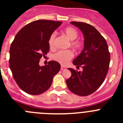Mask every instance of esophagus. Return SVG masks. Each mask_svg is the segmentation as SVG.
Segmentation results:
<instances>
[{"mask_svg": "<svg viewBox=\"0 0 123 123\" xmlns=\"http://www.w3.org/2000/svg\"><path fill=\"white\" fill-rule=\"evenodd\" d=\"M66 69V67H64V66H62V65L61 66V69H62V70H63V69Z\"/></svg>", "mask_w": 123, "mask_h": 123, "instance_id": "obj_1", "label": "esophagus"}]
</instances>
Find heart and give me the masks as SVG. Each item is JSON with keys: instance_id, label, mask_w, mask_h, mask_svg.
I'll use <instances>...</instances> for the list:
<instances>
[{"instance_id": "heart-1", "label": "heart", "mask_w": 123, "mask_h": 123, "mask_svg": "<svg viewBox=\"0 0 123 123\" xmlns=\"http://www.w3.org/2000/svg\"><path fill=\"white\" fill-rule=\"evenodd\" d=\"M65 35L69 40H71L70 45L75 50H79L83 47V42L80 39H76L78 36V31L73 27H67L64 29ZM56 33L55 32H52L49 39V44L52 49L55 47V39H56ZM74 56V53L71 50H60L54 54L53 58L55 61L60 63L63 65H67Z\"/></svg>"}]
</instances>
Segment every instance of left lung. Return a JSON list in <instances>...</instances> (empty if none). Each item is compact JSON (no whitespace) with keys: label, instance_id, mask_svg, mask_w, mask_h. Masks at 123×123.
<instances>
[{"label":"left lung","instance_id":"left-lung-1","mask_svg":"<svg viewBox=\"0 0 123 123\" xmlns=\"http://www.w3.org/2000/svg\"><path fill=\"white\" fill-rule=\"evenodd\" d=\"M71 23L81 29L84 36V48L73 62L77 68L82 67L83 70L68 68L71 76L66 82L73 93L87 96L95 92L104 82L109 69L110 54L105 38L93 26L83 22Z\"/></svg>","mask_w":123,"mask_h":123}]
</instances>
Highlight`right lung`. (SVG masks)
I'll return each instance as SVG.
<instances>
[{"mask_svg": "<svg viewBox=\"0 0 123 123\" xmlns=\"http://www.w3.org/2000/svg\"><path fill=\"white\" fill-rule=\"evenodd\" d=\"M62 21L39 19L29 23L17 34L10 49L9 64L19 87L31 95H39L52 85L60 64L50 61L40 67V59L49 52V39Z\"/></svg>", "mask_w": 123, "mask_h": 123, "instance_id": "1", "label": "right lung"}]
</instances>
